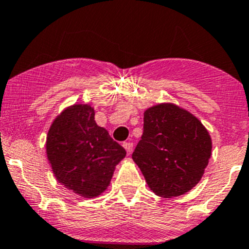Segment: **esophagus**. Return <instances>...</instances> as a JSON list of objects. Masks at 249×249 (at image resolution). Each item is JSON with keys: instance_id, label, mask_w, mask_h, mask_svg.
I'll return each mask as SVG.
<instances>
[{"instance_id": "obj_1", "label": "esophagus", "mask_w": 249, "mask_h": 249, "mask_svg": "<svg viewBox=\"0 0 249 249\" xmlns=\"http://www.w3.org/2000/svg\"><path fill=\"white\" fill-rule=\"evenodd\" d=\"M123 146H124L125 150H126L127 154H131V153H132L133 144H132L131 142H124V143H123Z\"/></svg>"}]
</instances>
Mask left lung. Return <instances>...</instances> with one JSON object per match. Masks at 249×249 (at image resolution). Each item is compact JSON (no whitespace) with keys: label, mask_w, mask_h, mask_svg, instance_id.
Wrapping results in <instances>:
<instances>
[{"label":"left lung","mask_w":249,"mask_h":249,"mask_svg":"<svg viewBox=\"0 0 249 249\" xmlns=\"http://www.w3.org/2000/svg\"><path fill=\"white\" fill-rule=\"evenodd\" d=\"M211 156V138L195 116L173 104L144 112L143 135L132 159L158 196L177 197L201 179Z\"/></svg>","instance_id":"obj_1"}]
</instances>
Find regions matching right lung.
<instances>
[{
  "instance_id": "1",
  "label": "right lung",
  "mask_w": 249,
  "mask_h": 249,
  "mask_svg": "<svg viewBox=\"0 0 249 249\" xmlns=\"http://www.w3.org/2000/svg\"><path fill=\"white\" fill-rule=\"evenodd\" d=\"M46 151L56 179L86 198L106 190L126 151L96 125L89 105L67 108L50 127Z\"/></svg>"
}]
</instances>
